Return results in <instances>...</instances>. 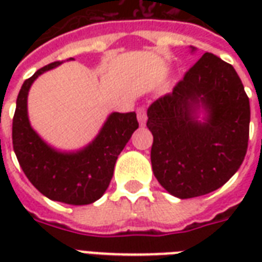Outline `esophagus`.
<instances>
[{
    "instance_id": "obj_1",
    "label": "esophagus",
    "mask_w": 262,
    "mask_h": 262,
    "mask_svg": "<svg viewBox=\"0 0 262 262\" xmlns=\"http://www.w3.org/2000/svg\"><path fill=\"white\" fill-rule=\"evenodd\" d=\"M137 119H139L141 126H144L145 122H147V111H145V107L144 106L137 107Z\"/></svg>"
}]
</instances>
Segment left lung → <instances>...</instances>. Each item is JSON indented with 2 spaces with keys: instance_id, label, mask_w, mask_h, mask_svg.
Instances as JSON below:
<instances>
[{
  "instance_id": "8db88e82",
  "label": "left lung",
  "mask_w": 262,
  "mask_h": 262,
  "mask_svg": "<svg viewBox=\"0 0 262 262\" xmlns=\"http://www.w3.org/2000/svg\"><path fill=\"white\" fill-rule=\"evenodd\" d=\"M203 106L205 123L195 119ZM154 135L152 170L162 186L179 199L219 189L238 171L249 141L250 103L232 65L205 53L171 94L147 111Z\"/></svg>"
}]
</instances>
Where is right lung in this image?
I'll return each mask as SVG.
<instances>
[{
	"instance_id": "1",
	"label": "right lung",
	"mask_w": 262,
	"mask_h": 262,
	"mask_svg": "<svg viewBox=\"0 0 262 262\" xmlns=\"http://www.w3.org/2000/svg\"><path fill=\"white\" fill-rule=\"evenodd\" d=\"M59 63L55 61L40 68L23 84L12 123L13 149L27 178L42 194L59 203L87 205L100 199L108 187L118 155L139 122L136 113H113L98 137L83 151L61 154L49 147L31 127L27 95L39 75Z\"/></svg>"
}]
</instances>
